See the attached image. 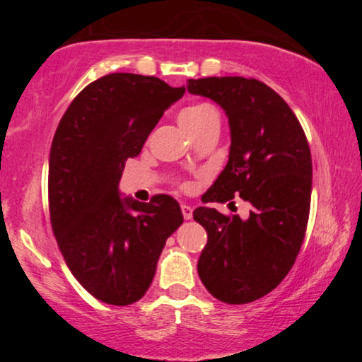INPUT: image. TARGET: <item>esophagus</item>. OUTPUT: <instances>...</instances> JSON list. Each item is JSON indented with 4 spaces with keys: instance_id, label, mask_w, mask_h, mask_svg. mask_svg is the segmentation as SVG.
I'll return each instance as SVG.
<instances>
[{
    "instance_id": "esophagus-1",
    "label": "esophagus",
    "mask_w": 362,
    "mask_h": 362,
    "mask_svg": "<svg viewBox=\"0 0 362 362\" xmlns=\"http://www.w3.org/2000/svg\"><path fill=\"white\" fill-rule=\"evenodd\" d=\"M181 211H182V217H185L186 221L192 219V207L187 206V204H181Z\"/></svg>"
}]
</instances>
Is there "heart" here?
Masks as SVG:
<instances>
[{
	"label": "heart",
	"mask_w": 362,
	"mask_h": 362,
	"mask_svg": "<svg viewBox=\"0 0 362 362\" xmlns=\"http://www.w3.org/2000/svg\"><path fill=\"white\" fill-rule=\"evenodd\" d=\"M214 117H217V113L211 105H207V103H196V105L186 107L180 113V123L187 133H192L197 128L206 125Z\"/></svg>",
	"instance_id": "heart-1"
}]
</instances>
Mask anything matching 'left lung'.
Segmentation results:
<instances>
[{
  "label": "left lung",
  "instance_id": "obj_1",
  "mask_svg": "<svg viewBox=\"0 0 362 362\" xmlns=\"http://www.w3.org/2000/svg\"><path fill=\"white\" fill-rule=\"evenodd\" d=\"M187 92L214 100L229 118V161L202 202H250L247 219L214 207L192 212L207 232L197 274L229 305L259 300L285 279L305 239L311 153L298 118L264 82L245 77L189 78Z\"/></svg>",
  "mask_w": 362,
  "mask_h": 362
}]
</instances>
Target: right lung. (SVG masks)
I'll return each mask as SVG.
<instances>
[{
    "label": "right lung",
    "instance_id": "obj_1",
    "mask_svg": "<svg viewBox=\"0 0 362 362\" xmlns=\"http://www.w3.org/2000/svg\"><path fill=\"white\" fill-rule=\"evenodd\" d=\"M161 78L108 74L64 113L49 155V212L57 245L78 284L103 303L125 306L150 288L166 239L182 224L171 196L150 202L118 189L165 110L185 95Z\"/></svg>",
    "mask_w": 362,
    "mask_h": 362
}]
</instances>
